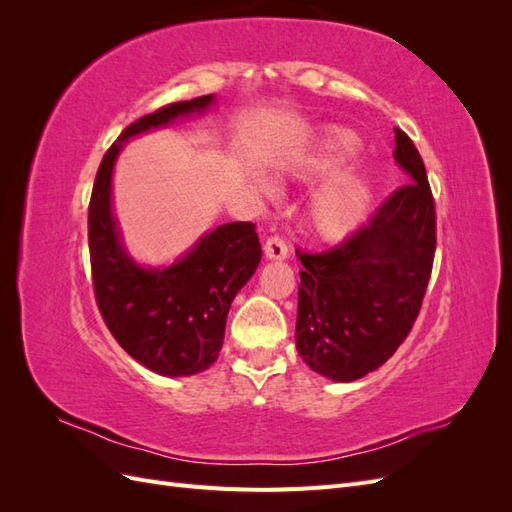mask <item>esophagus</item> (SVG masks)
<instances>
[{
    "mask_svg": "<svg viewBox=\"0 0 512 512\" xmlns=\"http://www.w3.org/2000/svg\"><path fill=\"white\" fill-rule=\"evenodd\" d=\"M265 256L271 260H284L288 258V243L282 237H269L265 243Z\"/></svg>",
    "mask_w": 512,
    "mask_h": 512,
    "instance_id": "esophagus-1",
    "label": "esophagus"
}]
</instances>
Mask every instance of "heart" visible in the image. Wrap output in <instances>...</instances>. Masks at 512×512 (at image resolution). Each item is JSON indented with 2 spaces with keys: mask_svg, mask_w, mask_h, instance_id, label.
Here are the masks:
<instances>
[{
  "mask_svg": "<svg viewBox=\"0 0 512 512\" xmlns=\"http://www.w3.org/2000/svg\"><path fill=\"white\" fill-rule=\"evenodd\" d=\"M356 153V138L350 132H335L316 158L307 162L309 170L327 173L344 164ZM371 185L369 179L356 173L339 175L327 181L314 194L312 220L324 237H342L359 224L369 207Z\"/></svg>",
  "mask_w": 512,
  "mask_h": 512,
  "instance_id": "b5f03b06",
  "label": "heart"
}]
</instances>
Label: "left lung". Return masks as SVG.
Segmentation results:
<instances>
[{"instance_id": "1", "label": "left lung", "mask_w": 512, "mask_h": 512, "mask_svg": "<svg viewBox=\"0 0 512 512\" xmlns=\"http://www.w3.org/2000/svg\"><path fill=\"white\" fill-rule=\"evenodd\" d=\"M393 156L410 183L342 243L297 252V350L335 382L359 380L391 359L412 331L431 277L436 205L421 153L399 128Z\"/></svg>"}]
</instances>
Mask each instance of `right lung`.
<instances>
[{
  "mask_svg": "<svg viewBox=\"0 0 512 512\" xmlns=\"http://www.w3.org/2000/svg\"><path fill=\"white\" fill-rule=\"evenodd\" d=\"M213 96L173 102L119 134L100 162L89 200L91 280L100 314L117 344L160 376L211 367L224 344L228 309L254 275L262 250L252 222L218 226L166 269H143L126 254L111 211V177L130 136L203 113Z\"/></svg>",
  "mask_w": 512,
  "mask_h": 512,
  "instance_id": "obj_1",
  "label": "right lung"
}]
</instances>
